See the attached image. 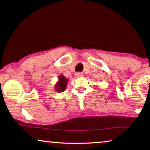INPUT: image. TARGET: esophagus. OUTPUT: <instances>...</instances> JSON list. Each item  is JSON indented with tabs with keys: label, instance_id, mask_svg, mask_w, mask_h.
Wrapping results in <instances>:
<instances>
[{
	"label": "esophagus",
	"instance_id": "obj_1",
	"mask_svg": "<svg viewBox=\"0 0 150 150\" xmlns=\"http://www.w3.org/2000/svg\"><path fill=\"white\" fill-rule=\"evenodd\" d=\"M75 76L76 77H81L82 76H83V74H82L81 73H80V72H79V73H76V74H75Z\"/></svg>",
	"mask_w": 150,
	"mask_h": 150
}]
</instances>
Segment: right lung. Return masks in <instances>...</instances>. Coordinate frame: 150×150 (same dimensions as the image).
<instances>
[{
    "mask_svg": "<svg viewBox=\"0 0 150 150\" xmlns=\"http://www.w3.org/2000/svg\"><path fill=\"white\" fill-rule=\"evenodd\" d=\"M67 81H68V79H67L63 76H60L59 78V82L56 85L57 91L61 92L65 91Z\"/></svg>",
    "mask_w": 150,
    "mask_h": 150,
    "instance_id": "obj_1",
    "label": "right lung"
}]
</instances>
